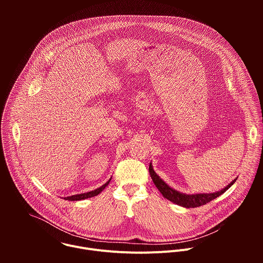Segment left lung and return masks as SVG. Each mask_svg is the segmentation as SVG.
Segmentation results:
<instances>
[{"label":"left lung","mask_w":263,"mask_h":263,"mask_svg":"<svg viewBox=\"0 0 263 263\" xmlns=\"http://www.w3.org/2000/svg\"><path fill=\"white\" fill-rule=\"evenodd\" d=\"M148 172L149 175H151V178L155 184V186L158 189V191L162 194V196L167 199L168 201L185 207V208H195V207H200L202 205H205L207 203H209L210 201L214 200L215 198L219 197L220 195H222L224 192L228 191L230 187L235 183L236 179H234L230 184H228L224 189L212 193V194H193V195H186V194H182L174 189H172L171 186H168L154 171L152 163H149L148 166Z\"/></svg>","instance_id":"left-lung-1"}]
</instances>
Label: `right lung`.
<instances>
[{
	"instance_id": "1",
	"label": "right lung",
	"mask_w": 263,
	"mask_h": 263,
	"mask_svg": "<svg viewBox=\"0 0 263 263\" xmlns=\"http://www.w3.org/2000/svg\"><path fill=\"white\" fill-rule=\"evenodd\" d=\"M110 180H111V178L104 185H102L101 187H99V189H97L95 191H91V192H88V193H84V194H79V195H73V196H70V197H66V198H64V200H67V201H80V200H85V199L98 196L99 194L102 193V191L109 184Z\"/></svg>"
}]
</instances>
